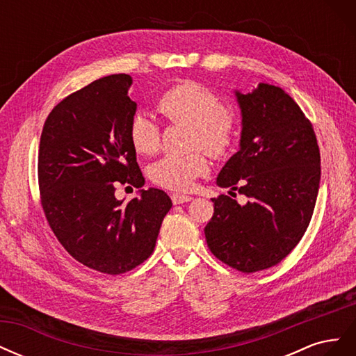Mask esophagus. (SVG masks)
<instances>
[{
    "label": "esophagus",
    "instance_id": "esophagus-1",
    "mask_svg": "<svg viewBox=\"0 0 356 356\" xmlns=\"http://www.w3.org/2000/svg\"><path fill=\"white\" fill-rule=\"evenodd\" d=\"M191 199H193L191 196H187V195H178V193H175V195H172V202H174V204L187 203V202H190Z\"/></svg>",
    "mask_w": 356,
    "mask_h": 356
}]
</instances>
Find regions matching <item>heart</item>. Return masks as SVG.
I'll return each mask as SVG.
<instances>
[{"label":"heart","mask_w":356,"mask_h":356,"mask_svg":"<svg viewBox=\"0 0 356 356\" xmlns=\"http://www.w3.org/2000/svg\"><path fill=\"white\" fill-rule=\"evenodd\" d=\"M156 106L169 123L188 124L190 147H202L213 157L232 153L241 134V115L234 106L221 104L220 95L197 81L186 80L161 93ZM129 141L138 154L153 156L161 145L160 124L138 111L129 122ZM209 172L207 154L200 149L188 154H169L149 166L148 177L156 186L187 191L199 177Z\"/></svg>","instance_id":"b5f03b06"}]
</instances>
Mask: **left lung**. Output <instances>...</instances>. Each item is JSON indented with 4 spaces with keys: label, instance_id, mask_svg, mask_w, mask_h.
<instances>
[{
    "label": "left lung",
    "instance_id": "8db88e82",
    "mask_svg": "<svg viewBox=\"0 0 356 356\" xmlns=\"http://www.w3.org/2000/svg\"><path fill=\"white\" fill-rule=\"evenodd\" d=\"M236 96L241 149L217 184L250 200L241 207L225 195L213 197L204 238L220 261L254 273L281 263L303 238L316 203L321 156L314 126L281 88L260 83Z\"/></svg>",
    "mask_w": 356,
    "mask_h": 356
}]
</instances>
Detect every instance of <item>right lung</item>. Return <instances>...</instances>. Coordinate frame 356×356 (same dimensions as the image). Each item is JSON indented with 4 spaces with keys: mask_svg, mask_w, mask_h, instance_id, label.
Returning a JSON list of instances; mask_svg holds the SVG:
<instances>
[{
    "mask_svg": "<svg viewBox=\"0 0 356 356\" xmlns=\"http://www.w3.org/2000/svg\"><path fill=\"white\" fill-rule=\"evenodd\" d=\"M132 79L113 74L68 95L49 114L38 148L41 207L67 252L86 267L122 275L153 254L172 200L163 190H141L123 203L115 186H144L129 122L136 104Z\"/></svg>",
    "mask_w": 356,
    "mask_h": 356,
    "instance_id": "obj_1",
    "label": "right lung"
}]
</instances>
